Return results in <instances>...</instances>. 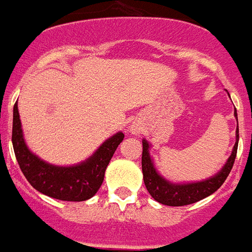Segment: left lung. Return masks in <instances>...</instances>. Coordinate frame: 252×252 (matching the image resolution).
<instances>
[{"label":"left lung","mask_w":252,"mask_h":252,"mask_svg":"<svg viewBox=\"0 0 252 252\" xmlns=\"http://www.w3.org/2000/svg\"><path fill=\"white\" fill-rule=\"evenodd\" d=\"M235 117L238 121V114L235 110ZM238 142H239V126L236 127V142L232 149V153L227 159L219 173H216L214 177L199 181V183H189V184H173L157 173L154 168L153 161L149 154V142L146 139L142 141V173H144V183L150 196L156 201L170 205V207H181L193 204L199 200L208 197L209 194L216 192L223 185L225 179L228 177L231 169L234 166L235 157L238 152Z\"/></svg>","instance_id":"1"}]
</instances>
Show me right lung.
I'll return each instance as SVG.
<instances>
[{
	"instance_id": "right-lung-1",
	"label": "right lung",
	"mask_w": 252,
	"mask_h": 252,
	"mask_svg": "<svg viewBox=\"0 0 252 252\" xmlns=\"http://www.w3.org/2000/svg\"><path fill=\"white\" fill-rule=\"evenodd\" d=\"M125 134L117 133L99 146L84 162L56 166L40 159L24 141L17 102L13 108L12 142L21 172L33 188L49 197L64 201H84L93 197L103 183L104 172Z\"/></svg>"
}]
</instances>
